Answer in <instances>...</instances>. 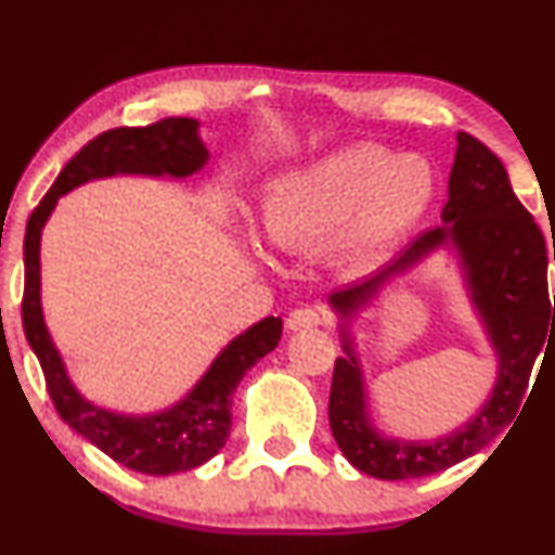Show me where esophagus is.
<instances>
[{"label":"esophagus","mask_w":555,"mask_h":555,"mask_svg":"<svg viewBox=\"0 0 555 555\" xmlns=\"http://www.w3.org/2000/svg\"><path fill=\"white\" fill-rule=\"evenodd\" d=\"M326 321L321 310L315 308H297L292 310L289 318H286V328L289 331H302V328H315Z\"/></svg>","instance_id":"obj_1"}]
</instances>
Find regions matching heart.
Segmentation results:
<instances>
[{
	"label": "heart",
	"mask_w": 555,
	"mask_h": 555,
	"mask_svg": "<svg viewBox=\"0 0 555 555\" xmlns=\"http://www.w3.org/2000/svg\"><path fill=\"white\" fill-rule=\"evenodd\" d=\"M436 193V167L425 156L352 145L273 177L260 197V219L279 250H318L331 242L336 263L360 271L425 219Z\"/></svg>",
	"instance_id": "heart-1"
}]
</instances>
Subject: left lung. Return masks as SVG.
I'll list each match as a JSON object with an SVG mask.
<instances>
[{
  "label": "left lung",
  "instance_id": "1",
  "mask_svg": "<svg viewBox=\"0 0 555 555\" xmlns=\"http://www.w3.org/2000/svg\"><path fill=\"white\" fill-rule=\"evenodd\" d=\"M443 227L428 229L373 276L328 295L339 315L344 358H336L328 423L336 446L352 467L378 480L436 475L477 454L512 425L547 331L555 326V297H547V250L540 227L514 195L501 158L480 140L460 132L449 175ZM438 246H454L478 314L500 358V375L478 415L436 442L380 437L366 417L361 369L348 321L379 286L409 270ZM555 260V242H553Z\"/></svg>",
  "mask_w": 555,
  "mask_h": 555
}]
</instances>
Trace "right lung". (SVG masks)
<instances>
[{
    "instance_id": "right-lung-1",
    "label": "right lung",
    "mask_w": 555,
    "mask_h": 555,
    "mask_svg": "<svg viewBox=\"0 0 555 555\" xmlns=\"http://www.w3.org/2000/svg\"><path fill=\"white\" fill-rule=\"evenodd\" d=\"M201 122L167 117L149 127H117L101 132L65 164L52 190L25 227V339L41 362L47 391L56 412L75 433L114 462L143 475H175L201 467L221 451L232 430V393L242 375L282 339V318H263L232 339L184 399L156 415H119L88 401L69 380L41 310V229L56 201L69 190L114 175H145L184 180L206 167L208 151L197 135Z\"/></svg>"
}]
</instances>
